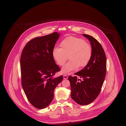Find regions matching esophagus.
<instances>
[{
	"label": "esophagus",
	"mask_w": 126,
	"mask_h": 126,
	"mask_svg": "<svg viewBox=\"0 0 126 126\" xmlns=\"http://www.w3.org/2000/svg\"><path fill=\"white\" fill-rule=\"evenodd\" d=\"M68 78V77L66 75H64L63 76V79H67Z\"/></svg>",
	"instance_id": "34e87169"
}]
</instances>
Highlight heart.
Instances as JSON below:
<instances>
[{
  "mask_svg": "<svg viewBox=\"0 0 126 126\" xmlns=\"http://www.w3.org/2000/svg\"><path fill=\"white\" fill-rule=\"evenodd\" d=\"M61 48L54 47L52 55L56 62L63 66L67 59L69 61L63 66L61 73L67 75L77 70L79 67H84L90 62L92 49L90 44L84 40L73 36L65 38L60 43Z\"/></svg>",
  "mask_w": 126,
  "mask_h": 126,
  "instance_id": "heart-1",
  "label": "heart"
}]
</instances>
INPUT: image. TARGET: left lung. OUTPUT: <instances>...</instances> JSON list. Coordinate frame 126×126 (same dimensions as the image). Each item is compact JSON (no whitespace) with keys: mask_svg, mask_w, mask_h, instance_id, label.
I'll return each instance as SVG.
<instances>
[{"mask_svg":"<svg viewBox=\"0 0 126 126\" xmlns=\"http://www.w3.org/2000/svg\"><path fill=\"white\" fill-rule=\"evenodd\" d=\"M83 35L91 43L92 58L87 66L76 73V76H69L68 80L72 99L80 105H85L95 100L101 92L106 73V58L102 45L95 38L87 34Z\"/></svg>","mask_w":126,"mask_h":126,"instance_id":"8db88e82","label":"left lung"}]
</instances>
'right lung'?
<instances>
[{"label": "right lung", "instance_id": "1", "mask_svg": "<svg viewBox=\"0 0 126 126\" xmlns=\"http://www.w3.org/2000/svg\"><path fill=\"white\" fill-rule=\"evenodd\" d=\"M60 33L37 37L25 46L20 59L22 85L30 103L36 108H46L52 102L54 91L63 76L52 77L60 71L52 51Z\"/></svg>", "mask_w": 126, "mask_h": 126}]
</instances>
